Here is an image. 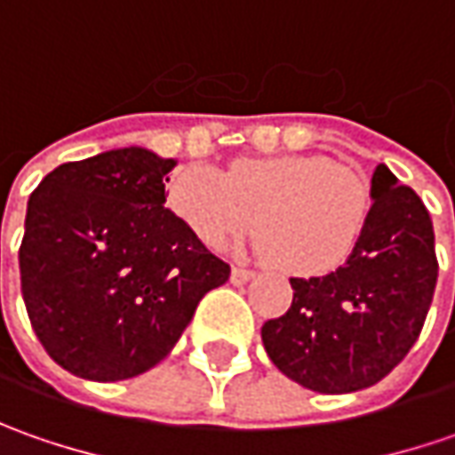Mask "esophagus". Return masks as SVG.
Segmentation results:
<instances>
[{
  "instance_id": "34e87169",
  "label": "esophagus",
  "mask_w": 455,
  "mask_h": 455,
  "mask_svg": "<svg viewBox=\"0 0 455 455\" xmlns=\"http://www.w3.org/2000/svg\"><path fill=\"white\" fill-rule=\"evenodd\" d=\"M251 278H253V271H248V268H240V266H235V268L230 271V281H233L235 286L245 283V281H251Z\"/></svg>"
}]
</instances>
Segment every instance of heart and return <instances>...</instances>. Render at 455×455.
<instances>
[{
  "label": "heart",
  "mask_w": 455,
  "mask_h": 455,
  "mask_svg": "<svg viewBox=\"0 0 455 455\" xmlns=\"http://www.w3.org/2000/svg\"><path fill=\"white\" fill-rule=\"evenodd\" d=\"M169 207L210 248L248 233L258 215V253L275 268L316 278L357 251L372 195L352 169L323 156H245L225 174L204 164L177 169Z\"/></svg>",
  "instance_id": "b5f03b06"
}]
</instances>
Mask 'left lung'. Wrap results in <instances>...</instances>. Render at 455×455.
Returning a JSON list of instances; mask_svg holds the SVG:
<instances>
[{
  "mask_svg": "<svg viewBox=\"0 0 455 455\" xmlns=\"http://www.w3.org/2000/svg\"><path fill=\"white\" fill-rule=\"evenodd\" d=\"M372 212L352 258L329 275L291 278L293 301L260 329L271 362L314 393L372 387L411 352L438 281L423 200L379 164Z\"/></svg>",
  "mask_w": 455,
  "mask_h": 455,
  "instance_id": "left-lung-1",
  "label": "left lung"
}]
</instances>
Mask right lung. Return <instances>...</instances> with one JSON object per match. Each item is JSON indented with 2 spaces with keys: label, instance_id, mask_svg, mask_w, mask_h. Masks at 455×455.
Masks as SVG:
<instances>
[{
  "label": "right lung",
  "instance_id": "obj_1",
  "mask_svg": "<svg viewBox=\"0 0 455 455\" xmlns=\"http://www.w3.org/2000/svg\"><path fill=\"white\" fill-rule=\"evenodd\" d=\"M174 164L139 147L106 151L52 169L29 195L22 299L62 370L96 382L147 372L230 278L164 204Z\"/></svg>",
  "mask_w": 455,
  "mask_h": 455
}]
</instances>
